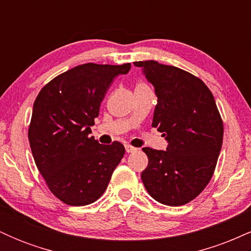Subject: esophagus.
I'll return each mask as SVG.
<instances>
[{
	"label": "esophagus",
	"mask_w": 251,
	"mask_h": 251,
	"mask_svg": "<svg viewBox=\"0 0 251 251\" xmlns=\"http://www.w3.org/2000/svg\"><path fill=\"white\" fill-rule=\"evenodd\" d=\"M125 149H126V152H127V153H132V152L137 151V149L133 148V146H131V145H125Z\"/></svg>",
	"instance_id": "1"
}]
</instances>
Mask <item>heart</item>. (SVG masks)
<instances>
[{"instance_id":"1","label":"heart","mask_w":251,"mask_h":251,"mask_svg":"<svg viewBox=\"0 0 251 251\" xmlns=\"http://www.w3.org/2000/svg\"><path fill=\"white\" fill-rule=\"evenodd\" d=\"M143 88H150L148 86V83L145 82H138L137 85H135V89H143Z\"/></svg>"}]
</instances>
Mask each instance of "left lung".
<instances>
[{"instance_id": "1", "label": "left lung", "mask_w": 251, "mask_h": 251, "mask_svg": "<svg viewBox=\"0 0 251 251\" xmlns=\"http://www.w3.org/2000/svg\"><path fill=\"white\" fill-rule=\"evenodd\" d=\"M154 86L158 103L152 127L163 132L166 151L144 148L149 158L142 180L152 198L170 206L195 200L214 175L222 143L223 120L214 96L200 77L175 66L138 61Z\"/></svg>"}]
</instances>
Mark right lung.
I'll return each mask as SVG.
<instances>
[{
	"label": "right lung",
	"instance_id": "right-lung-1",
	"mask_svg": "<svg viewBox=\"0 0 251 251\" xmlns=\"http://www.w3.org/2000/svg\"><path fill=\"white\" fill-rule=\"evenodd\" d=\"M131 63H83L50 80L37 94L28 128L31 153L50 192L72 206L101 197L125 154L122 143L89 137L106 91Z\"/></svg>",
	"mask_w": 251,
	"mask_h": 251
}]
</instances>
